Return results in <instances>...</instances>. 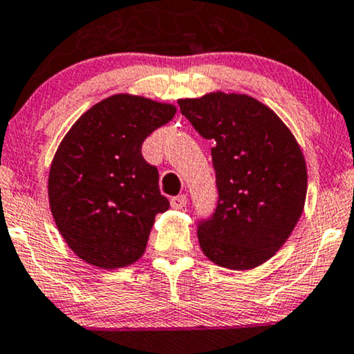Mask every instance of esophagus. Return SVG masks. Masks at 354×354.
Segmentation results:
<instances>
[{"mask_svg": "<svg viewBox=\"0 0 354 354\" xmlns=\"http://www.w3.org/2000/svg\"><path fill=\"white\" fill-rule=\"evenodd\" d=\"M186 204H187L186 194H180V196H174V198H171V207H174V209L186 207Z\"/></svg>", "mask_w": 354, "mask_h": 354, "instance_id": "34e87169", "label": "esophagus"}]
</instances>
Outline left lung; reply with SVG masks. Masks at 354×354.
I'll list each match as a JSON object with an SVG mask.
<instances>
[{"mask_svg":"<svg viewBox=\"0 0 354 354\" xmlns=\"http://www.w3.org/2000/svg\"><path fill=\"white\" fill-rule=\"evenodd\" d=\"M181 114L214 140L217 205L198 222L205 257L229 270H252L289 239L307 194L306 160L270 107L247 95L209 93L180 100Z\"/></svg>","mask_w":354,"mask_h":354,"instance_id":"8db88e82","label":"left lung"}]
</instances>
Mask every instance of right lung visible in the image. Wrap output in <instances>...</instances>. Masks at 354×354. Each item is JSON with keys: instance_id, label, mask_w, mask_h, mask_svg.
<instances>
[{"instance_id": "1", "label": "right lung", "mask_w": 354, "mask_h": 354, "mask_svg": "<svg viewBox=\"0 0 354 354\" xmlns=\"http://www.w3.org/2000/svg\"><path fill=\"white\" fill-rule=\"evenodd\" d=\"M174 113L171 104L114 95L88 109L62 140L48 174L50 210L68 247L89 265L114 270L144 254L155 216L169 201L142 144Z\"/></svg>"}]
</instances>
